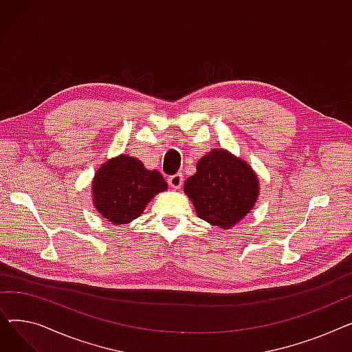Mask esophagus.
I'll return each mask as SVG.
<instances>
[{
  "instance_id": "esophagus-1",
  "label": "esophagus",
  "mask_w": 352,
  "mask_h": 352,
  "mask_svg": "<svg viewBox=\"0 0 352 352\" xmlns=\"http://www.w3.org/2000/svg\"><path fill=\"white\" fill-rule=\"evenodd\" d=\"M168 184L173 188H179L182 186V175L181 174H174L168 177Z\"/></svg>"
}]
</instances>
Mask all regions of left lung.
<instances>
[{
    "instance_id": "obj_1",
    "label": "left lung",
    "mask_w": 352,
    "mask_h": 352,
    "mask_svg": "<svg viewBox=\"0 0 352 352\" xmlns=\"http://www.w3.org/2000/svg\"><path fill=\"white\" fill-rule=\"evenodd\" d=\"M201 219L227 230L241 221L258 197V179L250 165L224 150H212L197 162V173L186 181Z\"/></svg>"
}]
</instances>
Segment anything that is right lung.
Masks as SVG:
<instances>
[{
    "label": "right lung",
    "mask_w": 352,
    "mask_h": 352,
    "mask_svg": "<svg viewBox=\"0 0 352 352\" xmlns=\"http://www.w3.org/2000/svg\"><path fill=\"white\" fill-rule=\"evenodd\" d=\"M158 171H148L141 161L126 155L107 161L92 182L98 212L113 224H126L141 215L155 194L166 190Z\"/></svg>",
    "instance_id": "1"
}]
</instances>
